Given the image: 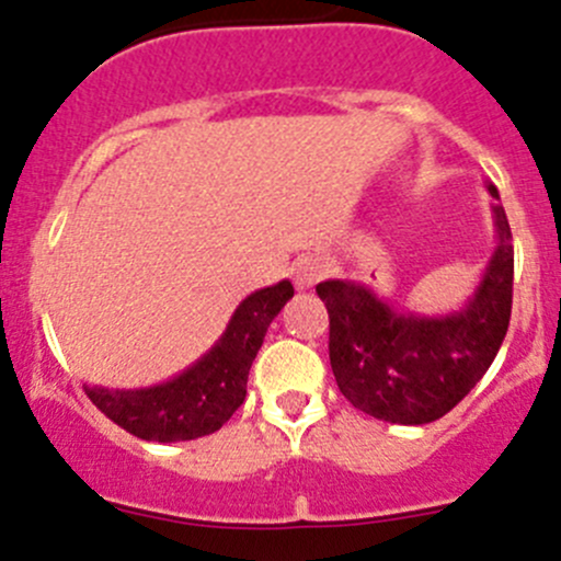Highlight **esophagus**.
I'll return each mask as SVG.
<instances>
[{"label": "esophagus", "instance_id": "1", "mask_svg": "<svg viewBox=\"0 0 561 561\" xmlns=\"http://www.w3.org/2000/svg\"><path fill=\"white\" fill-rule=\"evenodd\" d=\"M323 271L325 265L320 263V260H301V263L293 265V279H296V285L304 290V287H312L314 282L323 276Z\"/></svg>", "mask_w": 561, "mask_h": 561}]
</instances>
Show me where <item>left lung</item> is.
<instances>
[{
	"label": "left lung",
	"instance_id": "left-lung-1",
	"mask_svg": "<svg viewBox=\"0 0 561 561\" xmlns=\"http://www.w3.org/2000/svg\"><path fill=\"white\" fill-rule=\"evenodd\" d=\"M493 197L496 249L469 301L449 314L397 309L351 279H325L329 358L342 394L391 425H427L453 411L488 373L513 312V232L499 192Z\"/></svg>",
	"mask_w": 561,
	"mask_h": 561
}]
</instances>
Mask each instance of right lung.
I'll return each mask as SVG.
<instances>
[{
	"label": "right lung",
	"mask_w": 561,
	"mask_h": 561,
	"mask_svg": "<svg viewBox=\"0 0 561 561\" xmlns=\"http://www.w3.org/2000/svg\"><path fill=\"white\" fill-rule=\"evenodd\" d=\"M290 298L293 285L287 279L254 290L238 304L216 345L181 375L145 389L84 383L87 397L114 425L142 442L172 444L210 436L241 408L265 331Z\"/></svg>",
	"instance_id": "add662e5"
}]
</instances>
